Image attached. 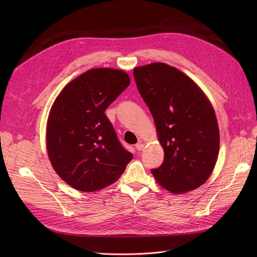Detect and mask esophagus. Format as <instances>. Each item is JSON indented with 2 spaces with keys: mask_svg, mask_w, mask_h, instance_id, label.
<instances>
[{
  "mask_svg": "<svg viewBox=\"0 0 257 257\" xmlns=\"http://www.w3.org/2000/svg\"><path fill=\"white\" fill-rule=\"evenodd\" d=\"M144 147H145V145L142 144V143H139V144L136 145V148H137L138 151H142L144 149Z\"/></svg>",
  "mask_w": 257,
  "mask_h": 257,
  "instance_id": "obj_1",
  "label": "esophagus"
}]
</instances>
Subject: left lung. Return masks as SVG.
Here are the masks:
<instances>
[{"label":"left lung","mask_w":257,"mask_h":257,"mask_svg":"<svg viewBox=\"0 0 257 257\" xmlns=\"http://www.w3.org/2000/svg\"><path fill=\"white\" fill-rule=\"evenodd\" d=\"M133 76L165 151L163 165L151 170L154 178L175 194L196 190L209 178L220 148L209 100L190 77L163 62L136 67Z\"/></svg>","instance_id":"1"}]
</instances>
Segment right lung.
<instances>
[{"instance_id": "right-lung-1", "label": "right lung", "mask_w": 257, "mask_h": 257, "mask_svg": "<svg viewBox=\"0 0 257 257\" xmlns=\"http://www.w3.org/2000/svg\"><path fill=\"white\" fill-rule=\"evenodd\" d=\"M129 84L123 71L92 69L66 84L51 108L50 161L59 177L80 192H96L114 183L132 159L104 113Z\"/></svg>"}]
</instances>
